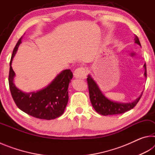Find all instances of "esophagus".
I'll list each match as a JSON object with an SVG mask.
<instances>
[{
    "label": "esophagus",
    "instance_id": "obj_1",
    "mask_svg": "<svg viewBox=\"0 0 155 155\" xmlns=\"http://www.w3.org/2000/svg\"><path fill=\"white\" fill-rule=\"evenodd\" d=\"M74 77H76L77 78H82V79L85 78L86 77L85 68L83 67L77 68V69L74 70Z\"/></svg>",
    "mask_w": 155,
    "mask_h": 155
}]
</instances>
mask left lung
<instances>
[{
	"label": "left lung",
	"instance_id": "obj_1",
	"mask_svg": "<svg viewBox=\"0 0 155 155\" xmlns=\"http://www.w3.org/2000/svg\"><path fill=\"white\" fill-rule=\"evenodd\" d=\"M135 42L138 45L141 46L140 41L139 40L137 36H135ZM143 68L145 69L144 76L146 77V65L144 64ZM87 84L89 89V94H90V98L91 104L94 109L96 110L98 114L103 115H117L121 114L127 112L129 110L132 109L140 101L142 93L140 96L139 98L135 100L132 103H118V102H115L111 101L102 93V91L98 87L96 81H94L90 75H88L87 78Z\"/></svg>",
	"mask_w": 155,
	"mask_h": 155
}]
</instances>
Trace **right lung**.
<instances>
[{
  "mask_svg": "<svg viewBox=\"0 0 155 155\" xmlns=\"http://www.w3.org/2000/svg\"><path fill=\"white\" fill-rule=\"evenodd\" d=\"M22 38L15 45L9 64V85L12 98L20 110L34 117L42 120H52L64 114L68 101V86L73 74L70 70H65L59 73L45 88L40 91L25 93L15 87L14 83L15 72L12 63L22 43Z\"/></svg>",
  "mask_w": 155,
  "mask_h": 155,
  "instance_id": "right-lung-1",
  "label": "right lung"
}]
</instances>
